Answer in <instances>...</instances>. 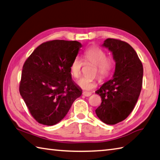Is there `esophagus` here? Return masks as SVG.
<instances>
[{
  "label": "esophagus",
  "instance_id": "1",
  "mask_svg": "<svg viewBox=\"0 0 160 160\" xmlns=\"http://www.w3.org/2000/svg\"><path fill=\"white\" fill-rule=\"evenodd\" d=\"M91 94H92V93H91V92H83V96H85L86 97H88V96H91Z\"/></svg>",
  "mask_w": 160,
  "mask_h": 160
}]
</instances>
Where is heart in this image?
<instances>
[{"label":"heart","mask_w":160,"mask_h":160,"mask_svg":"<svg viewBox=\"0 0 160 160\" xmlns=\"http://www.w3.org/2000/svg\"><path fill=\"white\" fill-rule=\"evenodd\" d=\"M83 60L85 62H91L96 64L95 74L98 73L101 80L105 79L111 74L114 67V60L112 58L107 57L105 50L96 46H92L86 50L83 55ZM83 66V62L78 58H76L70 64V74L73 77L77 78L81 74ZM77 84L81 88L85 91H91L96 87L97 82L93 78L86 77L80 78Z\"/></svg>","instance_id":"b5f03b06"}]
</instances>
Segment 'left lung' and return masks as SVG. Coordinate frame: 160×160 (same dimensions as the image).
<instances>
[{
	"mask_svg": "<svg viewBox=\"0 0 160 160\" xmlns=\"http://www.w3.org/2000/svg\"><path fill=\"white\" fill-rule=\"evenodd\" d=\"M112 52L115 61L112 78L96 91L102 102L96 113L102 122L113 125L133 111L141 93L143 68L134 49L124 41L107 38L102 45Z\"/></svg>",
	"mask_w": 160,
	"mask_h": 160,
	"instance_id": "left-lung-1",
	"label": "left lung"
}]
</instances>
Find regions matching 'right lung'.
I'll return each mask as SVG.
<instances>
[{
  "label": "right lung",
  "mask_w": 160,
  "mask_h": 160,
  "mask_svg": "<svg viewBox=\"0 0 160 160\" xmlns=\"http://www.w3.org/2000/svg\"><path fill=\"white\" fill-rule=\"evenodd\" d=\"M82 47L77 41H47L25 61L19 93L31 114L40 124H58L82 96V90L72 81L69 69Z\"/></svg>",
  "instance_id": "obj_1"
}]
</instances>
